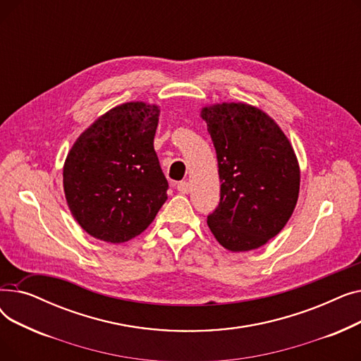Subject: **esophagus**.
Listing matches in <instances>:
<instances>
[{
  "mask_svg": "<svg viewBox=\"0 0 361 361\" xmlns=\"http://www.w3.org/2000/svg\"><path fill=\"white\" fill-rule=\"evenodd\" d=\"M177 190H178L180 193H183V195H187L188 192H190V184H188L187 181H180V183L177 184Z\"/></svg>",
  "mask_w": 361,
  "mask_h": 361,
  "instance_id": "1",
  "label": "esophagus"
}]
</instances>
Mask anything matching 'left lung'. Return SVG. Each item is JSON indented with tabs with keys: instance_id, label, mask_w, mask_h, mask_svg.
I'll use <instances>...</instances> for the list:
<instances>
[{
	"instance_id": "obj_1",
	"label": "left lung",
	"mask_w": 361,
	"mask_h": 361,
	"mask_svg": "<svg viewBox=\"0 0 361 361\" xmlns=\"http://www.w3.org/2000/svg\"><path fill=\"white\" fill-rule=\"evenodd\" d=\"M212 137L221 199L207 215L215 238L231 252L260 247L275 237L295 207L300 168L276 123L247 104L202 109Z\"/></svg>"
}]
</instances>
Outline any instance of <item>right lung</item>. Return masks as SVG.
Here are the masks:
<instances>
[{"label":"right lung","mask_w":361,"mask_h":361,"mask_svg":"<svg viewBox=\"0 0 361 361\" xmlns=\"http://www.w3.org/2000/svg\"><path fill=\"white\" fill-rule=\"evenodd\" d=\"M159 109L127 102L75 140L64 164L74 219L92 237L124 243L143 233L166 200L168 181L154 149Z\"/></svg>","instance_id":"right-lung-1"}]
</instances>
